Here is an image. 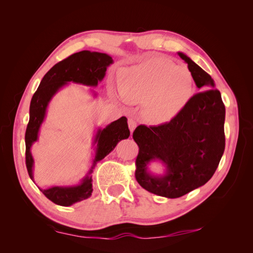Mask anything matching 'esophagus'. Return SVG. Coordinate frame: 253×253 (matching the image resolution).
<instances>
[{
	"mask_svg": "<svg viewBox=\"0 0 253 253\" xmlns=\"http://www.w3.org/2000/svg\"><path fill=\"white\" fill-rule=\"evenodd\" d=\"M127 124H128V128H129V131H131V134H133L134 129H135V128H136V126H137V124H136L135 119H134V118H128V120H127Z\"/></svg>",
	"mask_w": 253,
	"mask_h": 253,
	"instance_id": "1",
	"label": "esophagus"
}]
</instances>
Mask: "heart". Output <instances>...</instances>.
Returning a JSON list of instances; mask_svg holds the SVG:
<instances>
[{
	"label": "heart",
	"instance_id": "b5f03b06",
	"mask_svg": "<svg viewBox=\"0 0 253 253\" xmlns=\"http://www.w3.org/2000/svg\"><path fill=\"white\" fill-rule=\"evenodd\" d=\"M195 90L192 73L164 57H153L125 68L119 91L128 102H143L153 124H166L187 108Z\"/></svg>",
	"mask_w": 253,
	"mask_h": 253
}]
</instances>
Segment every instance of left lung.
Returning a JSON list of instances; mask_svg holds the SVG:
<instances>
[{
	"label": "left lung",
	"mask_w": 253,
	"mask_h": 253,
	"mask_svg": "<svg viewBox=\"0 0 253 253\" xmlns=\"http://www.w3.org/2000/svg\"><path fill=\"white\" fill-rule=\"evenodd\" d=\"M196 86L195 94L177 117L156 126H139L133 133L139 153L135 177L151 193L177 198L204 186L216 171L225 150V105L213 79L183 52ZM158 161L165 173L153 174L148 166Z\"/></svg>",
	"instance_id": "8db88e82"
}]
</instances>
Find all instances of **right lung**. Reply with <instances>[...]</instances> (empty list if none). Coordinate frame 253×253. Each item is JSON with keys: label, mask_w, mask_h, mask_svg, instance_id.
I'll list each match as a JSON object with an SVG mask.
<instances>
[{"label": "right lung", "mask_w": 253, "mask_h": 253, "mask_svg": "<svg viewBox=\"0 0 253 253\" xmlns=\"http://www.w3.org/2000/svg\"><path fill=\"white\" fill-rule=\"evenodd\" d=\"M114 62L111 56L103 52L82 50L60 61L45 74L40 85L34 94L29 106V122L25 133L26 145V168L29 177L34 181V157L32 155L33 144L38 140L40 127L45 119L47 106L59 89L67 85L68 82L83 84L86 86L98 85L105 76L106 68ZM94 95L97 94L94 91ZM129 136L127 119L121 117L106 126L99 127L96 132L93 147L95 145V157L89 171L79 185L76 186H53L47 189H40L49 201L60 206H72L75 203L86 200L93 192V179L90 174L96 164L100 162L115 149L117 143ZM35 182V181H34Z\"/></svg>", "instance_id": "add662e5"}]
</instances>
